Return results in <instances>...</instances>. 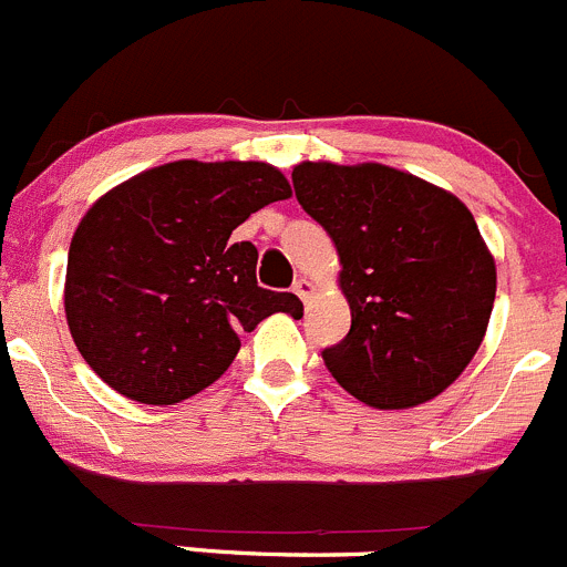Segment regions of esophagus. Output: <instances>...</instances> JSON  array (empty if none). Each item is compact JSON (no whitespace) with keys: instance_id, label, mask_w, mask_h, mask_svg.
<instances>
[{"instance_id":"obj_1","label":"esophagus","mask_w":567,"mask_h":567,"mask_svg":"<svg viewBox=\"0 0 567 567\" xmlns=\"http://www.w3.org/2000/svg\"><path fill=\"white\" fill-rule=\"evenodd\" d=\"M295 295H298L300 300H303V303H309V298L311 295H315V284H311V280H306V278H298L295 280Z\"/></svg>"}]
</instances>
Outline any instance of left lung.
Segmentation results:
<instances>
[{
    "label": "left lung",
    "instance_id": "8db88e82",
    "mask_svg": "<svg viewBox=\"0 0 567 567\" xmlns=\"http://www.w3.org/2000/svg\"><path fill=\"white\" fill-rule=\"evenodd\" d=\"M303 212L339 252L350 331L322 350L339 386L375 409L431 401L460 379L487 331L495 261L462 199L384 164L303 161Z\"/></svg>",
    "mask_w": 567,
    "mask_h": 567
}]
</instances>
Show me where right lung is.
Masks as SVG:
<instances>
[{
    "instance_id": "add662e5",
    "label": "right lung",
    "mask_w": 567,
    "mask_h": 567,
    "mask_svg": "<svg viewBox=\"0 0 567 567\" xmlns=\"http://www.w3.org/2000/svg\"><path fill=\"white\" fill-rule=\"evenodd\" d=\"M289 194L261 161H172L96 199L74 230L63 292L91 370L131 401L172 406L230 368L241 331L275 311L303 317L292 292L258 287L256 247L230 239Z\"/></svg>"
}]
</instances>
